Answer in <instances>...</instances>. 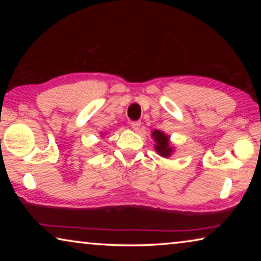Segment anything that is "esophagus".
<instances>
[{"label": "esophagus", "mask_w": 261, "mask_h": 261, "mask_svg": "<svg viewBox=\"0 0 261 261\" xmlns=\"http://www.w3.org/2000/svg\"><path fill=\"white\" fill-rule=\"evenodd\" d=\"M131 127L132 129H134L135 131H138L139 129H140V122H138V121H136V122H131Z\"/></svg>", "instance_id": "34e87169"}]
</instances>
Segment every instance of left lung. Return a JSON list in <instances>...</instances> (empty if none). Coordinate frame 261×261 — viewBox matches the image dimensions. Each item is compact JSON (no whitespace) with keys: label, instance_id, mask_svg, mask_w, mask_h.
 <instances>
[{"label":"left lung","instance_id":"obj_1","mask_svg":"<svg viewBox=\"0 0 261 261\" xmlns=\"http://www.w3.org/2000/svg\"><path fill=\"white\" fill-rule=\"evenodd\" d=\"M152 138L154 139V149L162 158H169L175 152V147L171 145L169 136L161 130H154L152 132Z\"/></svg>","mask_w":261,"mask_h":261}]
</instances>
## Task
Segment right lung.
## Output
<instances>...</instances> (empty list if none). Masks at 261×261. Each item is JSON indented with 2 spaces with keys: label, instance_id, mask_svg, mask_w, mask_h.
Listing matches in <instances>:
<instances>
[{
  "label": "right lung",
  "instance_id": "1",
  "mask_svg": "<svg viewBox=\"0 0 261 261\" xmlns=\"http://www.w3.org/2000/svg\"><path fill=\"white\" fill-rule=\"evenodd\" d=\"M101 136H102V137H103V136H105V134H102V135H101Z\"/></svg>",
  "mask_w": 261,
  "mask_h": 261
}]
</instances>
